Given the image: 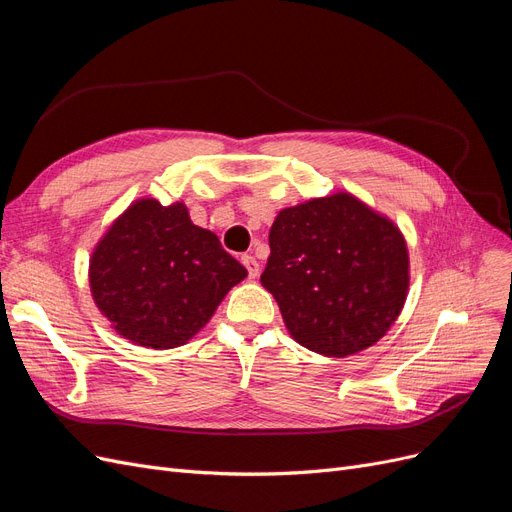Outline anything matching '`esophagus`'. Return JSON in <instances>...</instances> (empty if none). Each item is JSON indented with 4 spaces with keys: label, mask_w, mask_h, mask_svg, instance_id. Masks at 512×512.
Returning a JSON list of instances; mask_svg holds the SVG:
<instances>
[{
    "label": "esophagus",
    "mask_w": 512,
    "mask_h": 512,
    "mask_svg": "<svg viewBox=\"0 0 512 512\" xmlns=\"http://www.w3.org/2000/svg\"><path fill=\"white\" fill-rule=\"evenodd\" d=\"M241 262H243V267L248 269L250 279H256V277H258V273H260V264H258V260H256L254 256H241Z\"/></svg>",
    "instance_id": "1"
}]
</instances>
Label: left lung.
Here are the masks:
<instances>
[{"label": "left lung", "mask_w": 512, "mask_h": 512, "mask_svg": "<svg viewBox=\"0 0 512 512\" xmlns=\"http://www.w3.org/2000/svg\"><path fill=\"white\" fill-rule=\"evenodd\" d=\"M260 275L296 343L328 358L375 345L409 292L400 228L349 192L281 209Z\"/></svg>", "instance_id": "1"}]
</instances>
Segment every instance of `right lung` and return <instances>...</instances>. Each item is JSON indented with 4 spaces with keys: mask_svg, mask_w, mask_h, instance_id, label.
Returning a JSON list of instances; mask_svg holds the SVG:
<instances>
[{
    "mask_svg": "<svg viewBox=\"0 0 512 512\" xmlns=\"http://www.w3.org/2000/svg\"><path fill=\"white\" fill-rule=\"evenodd\" d=\"M245 277L220 239L192 224L184 203L156 199L131 203L88 264L99 311L120 337L150 349L188 343Z\"/></svg>",
    "mask_w": 512,
    "mask_h": 512,
    "instance_id": "1",
    "label": "right lung"
}]
</instances>
